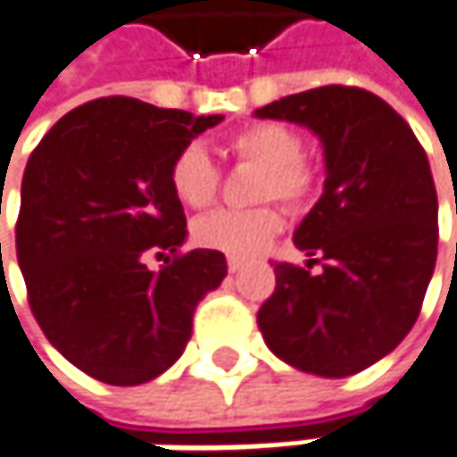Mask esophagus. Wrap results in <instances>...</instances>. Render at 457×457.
Segmentation results:
<instances>
[{"mask_svg":"<svg viewBox=\"0 0 457 457\" xmlns=\"http://www.w3.org/2000/svg\"><path fill=\"white\" fill-rule=\"evenodd\" d=\"M243 266H245V263H243L240 258H228V269L232 271V274H237V271H240Z\"/></svg>","mask_w":457,"mask_h":457,"instance_id":"obj_1","label":"esophagus"}]
</instances>
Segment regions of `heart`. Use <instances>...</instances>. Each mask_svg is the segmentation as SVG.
Here are the masks:
<instances>
[{
  "label": "heart",
  "mask_w": 457,
  "mask_h": 457,
  "mask_svg": "<svg viewBox=\"0 0 457 457\" xmlns=\"http://www.w3.org/2000/svg\"><path fill=\"white\" fill-rule=\"evenodd\" d=\"M229 154L258 168L253 186L255 202H282L300 212L318 191L320 173L303 157L300 134L277 121H261L240 129L228 142ZM170 188L178 202L202 209L214 202L220 188V168L202 145H186L170 165ZM284 228L282 212L277 206L255 209H217L194 222V237L204 248L228 253L232 258H248L263 251Z\"/></svg>",
  "instance_id": "b5f03b06"
}]
</instances>
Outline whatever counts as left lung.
I'll return each instance as SVG.
<instances>
[{
    "instance_id": "8db88e82",
    "label": "left lung",
    "mask_w": 457,
    "mask_h": 457,
    "mask_svg": "<svg viewBox=\"0 0 457 457\" xmlns=\"http://www.w3.org/2000/svg\"><path fill=\"white\" fill-rule=\"evenodd\" d=\"M258 119L308 126L323 145V196L295 229L308 266L277 263L258 310L266 346L303 372L346 378L390 354L419 318L437 261L429 160L378 95L328 85L287 95ZM323 262L320 275L309 271Z\"/></svg>"
}]
</instances>
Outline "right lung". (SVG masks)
Segmentation results:
<instances>
[{
    "instance_id": "1",
    "label": "right lung",
    "mask_w": 457,
    "mask_h": 457,
    "mask_svg": "<svg viewBox=\"0 0 457 457\" xmlns=\"http://www.w3.org/2000/svg\"><path fill=\"white\" fill-rule=\"evenodd\" d=\"M222 116H191L134 97L69 111L22 175L17 263L46 338L108 386H139L183 354L194 312L228 277L220 251L186 243L170 188L175 154ZM166 258L152 272L144 258Z\"/></svg>"
}]
</instances>
